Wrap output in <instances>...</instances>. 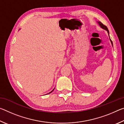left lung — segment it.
<instances>
[{
    "mask_svg": "<svg viewBox=\"0 0 124 124\" xmlns=\"http://www.w3.org/2000/svg\"><path fill=\"white\" fill-rule=\"evenodd\" d=\"M97 23L98 24V25H99V26H100L101 27V28H102V29H104V30H106V31H107L108 34V35H109V31H108L107 27L106 26H104V24H103L100 21H97ZM109 39H110V42H111V44H112V46H113V42H112V40H111L110 37H109Z\"/></svg>",
    "mask_w": 124,
    "mask_h": 124,
    "instance_id": "left-lung-1",
    "label": "left lung"
}]
</instances>
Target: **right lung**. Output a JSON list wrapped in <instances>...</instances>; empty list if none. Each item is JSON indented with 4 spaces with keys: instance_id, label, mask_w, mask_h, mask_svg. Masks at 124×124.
Listing matches in <instances>:
<instances>
[{
    "instance_id": "obj_1",
    "label": "right lung",
    "mask_w": 124,
    "mask_h": 124,
    "mask_svg": "<svg viewBox=\"0 0 124 124\" xmlns=\"http://www.w3.org/2000/svg\"><path fill=\"white\" fill-rule=\"evenodd\" d=\"M54 90H52V91H51V92H49V93H51V92H52V91H54ZM49 93H47V94H49Z\"/></svg>"
}]
</instances>
